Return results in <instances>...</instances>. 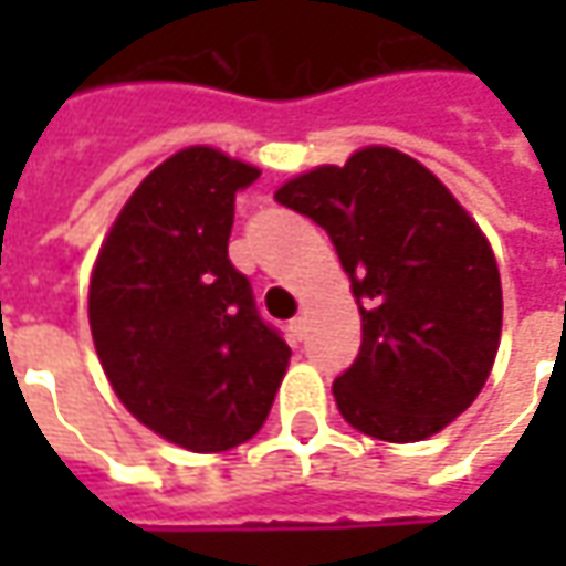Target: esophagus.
<instances>
[{
    "label": "esophagus",
    "instance_id": "obj_1",
    "mask_svg": "<svg viewBox=\"0 0 566 566\" xmlns=\"http://www.w3.org/2000/svg\"><path fill=\"white\" fill-rule=\"evenodd\" d=\"M290 334H293L295 339H305V334H308V321L302 315L293 317V321H290Z\"/></svg>",
    "mask_w": 566,
    "mask_h": 566
}]
</instances>
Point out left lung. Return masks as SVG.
Here are the masks:
<instances>
[{"mask_svg":"<svg viewBox=\"0 0 566 566\" xmlns=\"http://www.w3.org/2000/svg\"><path fill=\"white\" fill-rule=\"evenodd\" d=\"M327 229L359 302L361 346L334 380L361 434L412 444L472 406L501 343V273L444 182L394 147H365L273 195Z\"/></svg>","mask_w":566,"mask_h":566,"instance_id":"8db88e82","label":"left lung"}]
</instances>
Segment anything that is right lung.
Wrapping results in <instances>:
<instances>
[{
    "mask_svg": "<svg viewBox=\"0 0 566 566\" xmlns=\"http://www.w3.org/2000/svg\"><path fill=\"white\" fill-rule=\"evenodd\" d=\"M258 176L213 147L172 154L125 201L91 276V334L116 397L195 453L258 434L290 365L229 261L235 191Z\"/></svg>",
    "mask_w": 566,
    "mask_h": 566,
    "instance_id": "add662e5",
    "label": "right lung"
}]
</instances>
